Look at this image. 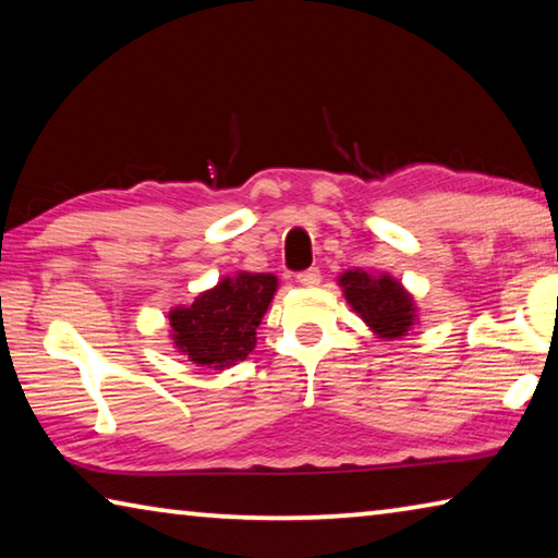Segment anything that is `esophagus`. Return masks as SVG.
<instances>
[{
  "label": "esophagus",
  "instance_id": "34e87169",
  "mask_svg": "<svg viewBox=\"0 0 558 558\" xmlns=\"http://www.w3.org/2000/svg\"><path fill=\"white\" fill-rule=\"evenodd\" d=\"M319 270L317 268H307V270H302V272H298V282L300 286H305V288H315V286H319Z\"/></svg>",
  "mask_w": 558,
  "mask_h": 558
}]
</instances>
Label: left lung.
I'll list each match as a JSON object with an SVG mask.
<instances>
[{"label":"left lung","mask_w":558,"mask_h":558,"mask_svg":"<svg viewBox=\"0 0 558 558\" xmlns=\"http://www.w3.org/2000/svg\"><path fill=\"white\" fill-rule=\"evenodd\" d=\"M347 302L376 335L386 339L403 337L413 325V300L391 276H369L364 270H347L339 278Z\"/></svg>","instance_id":"8db88e82"}]
</instances>
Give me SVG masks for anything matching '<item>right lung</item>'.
<instances>
[{
	"mask_svg": "<svg viewBox=\"0 0 558 558\" xmlns=\"http://www.w3.org/2000/svg\"><path fill=\"white\" fill-rule=\"evenodd\" d=\"M278 278L270 272H239L202 292L189 307L169 313L172 339L192 362L223 369L256 347V329L276 295Z\"/></svg>",
	"mask_w": 558,
	"mask_h": 558,
	"instance_id": "add662e5",
	"label": "right lung"
}]
</instances>
